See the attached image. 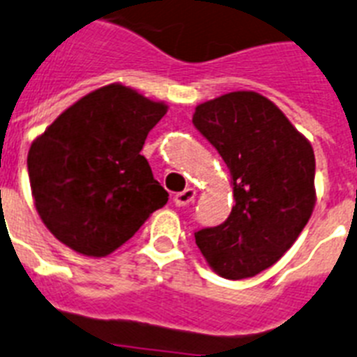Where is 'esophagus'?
Segmentation results:
<instances>
[{"label": "esophagus", "instance_id": "1", "mask_svg": "<svg viewBox=\"0 0 357 357\" xmlns=\"http://www.w3.org/2000/svg\"><path fill=\"white\" fill-rule=\"evenodd\" d=\"M195 197H197L195 188H185L184 191H181V193H176L175 195V204L176 206H188V204H191L193 200H195Z\"/></svg>", "mask_w": 357, "mask_h": 357}]
</instances>
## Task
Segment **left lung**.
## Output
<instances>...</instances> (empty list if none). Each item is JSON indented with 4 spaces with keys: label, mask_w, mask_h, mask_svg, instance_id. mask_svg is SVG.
<instances>
[{
    "label": "left lung",
    "mask_w": 357,
    "mask_h": 357,
    "mask_svg": "<svg viewBox=\"0 0 357 357\" xmlns=\"http://www.w3.org/2000/svg\"><path fill=\"white\" fill-rule=\"evenodd\" d=\"M193 123L226 162L235 199L228 219L197 231L195 243L220 278H253L278 263L310 219L317 199L314 147L255 91L199 104Z\"/></svg>",
    "instance_id": "left-lung-1"
}]
</instances>
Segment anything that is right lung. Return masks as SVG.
<instances>
[{
    "label": "right lung",
    "mask_w": 357,
    "mask_h": 357,
    "mask_svg": "<svg viewBox=\"0 0 357 357\" xmlns=\"http://www.w3.org/2000/svg\"><path fill=\"white\" fill-rule=\"evenodd\" d=\"M166 102L123 84L91 91L32 140L26 166L47 229L85 257H107L167 202L142 151Z\"/></svg>",
    "instance_id": "1"
}]
</instances>
